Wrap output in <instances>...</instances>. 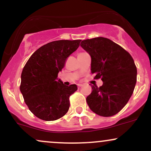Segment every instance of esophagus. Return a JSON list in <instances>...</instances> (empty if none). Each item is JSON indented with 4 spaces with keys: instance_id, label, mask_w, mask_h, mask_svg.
Masks as SVG:
<instances>
[{
    "instance_id": "34e87169",
    "label": "esophagus",
    "mask_w": 151,
    "mask_h": 151,
    "mask_svg": "<svg viewBox=\"0 0 151 151\" xmlns=\"http://www.w3.org/2000/svg\"><path fill=\"white\" fill-rule=\"evenodd\" d=\"M81 86H82V85H81V84H78V88H79H79H80Z\"/></svg>"
}]
</instances>
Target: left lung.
<instances>
[{
    "label": "left lung",
    "instance_id": "left-lung-1",
    "mask_svg": "<svg viewBox=\"0 0 151 151\" xmlns=\"http://www.w3.org/2000/svg\"><path fill=\"white\" fill-rule=\"evenodd\" d=\"M80 45L91 58L93 79H101L102 86H91L86 97L90 109L99 116H112L125 106L133 92L137 69L131 55L122 47L105 37L83 40Z\"/></svg>",
    "mask_w": 151,
    "mask_h": 151
}]
</instances>
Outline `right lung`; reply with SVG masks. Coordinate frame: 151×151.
Masks as SVG:
<instances>
[{
	"label": "right lung",
	"mask_w": 151,
	"mask_h": 151,
	"mask_svg": "<svg viewBox=\"0 0 151 151\" xmlns=\"http://www.w3.org/2000/svg\"><path fill=\"white\" fill-rule=\"evenodd\" d=\"M81 41L62 40L49 42L36 50L26 62L20 89L28 109L39 119L55 121L68 111L70 96L77 86H65L58 79V73Z\"/></svg>",
	"instance_id": "1"
}]
</instances>
